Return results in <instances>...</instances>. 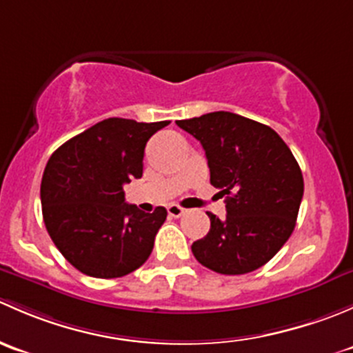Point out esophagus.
I'll return each mask as SVG.
<instances>
[{
	"mask_svg": "<svg viewBox=\"0 0 353 353\" xmlns=\"http://www.w3.org/2000/svg\"><path fill=\"white\" fill-rule=\"evenodd\" d=\"M167 213H169L170 216H174V219H179V216H183L184 213H186V210L179 205H169L167 206Z\"/></svg>",
	"mask_w": 353,
	"mask_h": 353,
	"instance_id": "34e87169",
	"label": "esophagus"
}]
</instances>
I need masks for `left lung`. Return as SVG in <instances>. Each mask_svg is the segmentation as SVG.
<instances>
[{"label":"left lung","mask_w":353,"mask_h":353,"mask_svg":"<svg viewBox=\"0 0 353 353\" xmlns=\"http://www.w3.org/2000/svg\"><path fill=\"white\" fill-rule=\"evenodd\" d=\"M201 143L210 183L225 194V219L208 213L210 232L194 258L222 275H244L270 261L294 232L304 194L301 167L276 131L234 112L176 121Z\"/></svg>","instance_id":"8db88e82"}]
</instances>
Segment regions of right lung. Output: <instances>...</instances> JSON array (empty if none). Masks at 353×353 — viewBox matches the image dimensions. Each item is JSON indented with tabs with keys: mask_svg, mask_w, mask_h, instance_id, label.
Wrapping results in <instances>:
<instances>
[{
	"mask_svg": "<svg viewBox=\"0 0 353 353\" xmlns=\"http://www.w3.org/2000/svg\"><path fill=\"white\" fill-rule=\"evenodd\" d=\"M167 124L109 117L51 155L41 183L42 216L52 243L78 272L117 279L148 259L167 210L145 213L128 205L123 186L140 179L147 141Z\"/></svg>",
	"mask_w": 353,
	"mask_h": 353,
	"instance_id": "obj_1",
	"label": "right lung"
}]
</instances>
